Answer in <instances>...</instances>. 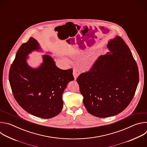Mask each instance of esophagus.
Listing matches in <instances>:
<instances>
[{
    "instance_id": "obj_1",
    "label": "esophagus",
    "mask_w": 147,
    "mask_h": 147,
    "mask_svg": "<svg viewBox=\"0 0 147 147\" xmlns=\"http://www.w3.org/2000/svg\"><path fill=\"white\" fill-rule=\"evenodd\" d=\"M73 74L74 77V80H76L77 79V77L80 75V71H79V70L77 68H74L73 71Z\"/></svg>"
}]
</instances>
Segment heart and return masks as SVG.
<instances>
[{"label": "heart", "instance_id": "heart-1", "mask_svg": "<svg viewBox=\"0 0 147 147\" xmlns=\"http://www.w3.org/2000/svg\"><path fill=\"white\" fill-rule=\"evenodd\" d=\"M94 60H95V59H94V57H91V58H90V59H89V60H88V63L89 64H90V65H92V63H93V62L94 61Z\"/></svg>", "mask_w": 147, "mask_h": 147}]
</instances>
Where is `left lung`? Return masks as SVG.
<instances>
[{
  "mask_svg": "<svg viewBox=\"0 0 147 147\" xmlns=\"http://www.w3.org/2000/svg\"><path fill=\"white\" fill-rule=\"evenodd\" d=\"M109 52L100 56L88 71L77 78L87 111L98 117L116 115L132 100L139 81L137 64L119 36L108 44Z\"/></svg>",
  "mask_w": 147,
  "mask_h": 147,
  "instance_id": "1",
  "label": "left lung"
}]
</instances>
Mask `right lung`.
<instances>
[{
	"instance_id": "right-lung-1",
	"label": "right lung",
	"mask_w": 147,
	"mask_h": 147,
	"mask_svg": "<svg viewBox=\"0 0 147 147\" xmlns=\"http://www.w3.org/2000/svg\"><path fill=\"white\" fill-rule=\"evenodd\" d=\"M39 49L32 37L18 49L11 65L9 78L13 96L19 105L28 113L43 119L53 117L62 110V94L67 84L74 80L72 69L61 70L49 55L38 69L27 63V56Z\"/></svg>"
}]
</instances>
